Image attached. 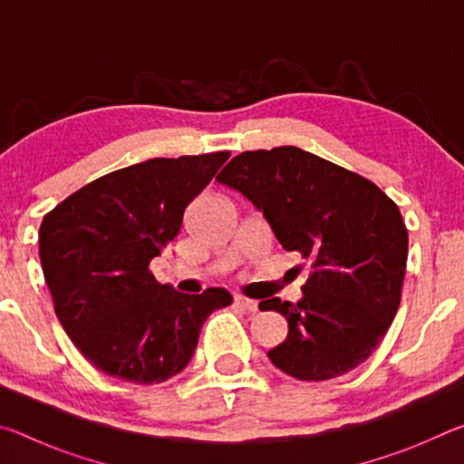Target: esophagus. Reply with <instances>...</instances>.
<instances>
[{
    "label": "esophagus",
    "mask_w": 464,
    "mask_h": 464,
    "mask_svg": "<svg viewBox=\"0 0 464 464\" xmlns=\"http://www.w3.org/2000/svg\"><path fill=\"white\" fill-rule=\"evenodd\" d=\"M235 304H239V307H243L249 313L257 311V301H251V298H246V296H235Z\"/></svg>",
    "instance_id": "esophagus-1"
}]
</instances>
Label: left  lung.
Instances as JSON below:
<instances>
[{
    "label": "left lung",
    "instance_id": "1",
    "mask_svg": "<svg viewBox=\"0 0 464 464\" xmlns=\"http://www.w3.org/2000/svg\"><path fill=\"white\" fill-rule=\"evenodd\" d=\"M217 179L262 210L282 247L311 260L301 301L260 303L288 321L272 364L298 381L362 364L401 303L407 229L397 204L371 179L290 145L233 157Z\"/></svg>",
    "mask_w": 464,
    "mask_h": 464
}]
</instances>
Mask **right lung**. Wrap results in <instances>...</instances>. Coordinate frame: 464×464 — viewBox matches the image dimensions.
<instances>
[{
  "label": "right lung",
  "instance_id": "right-lung-1",
  "mask_svg": "<svg viewBox=\"0 0 464 464\" xmlns=\"http://www.w3.org/2000/svg\"><path fill=\"white\" fill-rule=\"evenodd\" d=\"M229 155L135 163L93 179L44 215L38 254L54 313L98 371L137 384L168 381L190 362L210 313L231 304L229 290L184 295L149 270Z\"/></svg>",
  "mask_w": 464,
  "mask_h": 464
}]
</instances>
